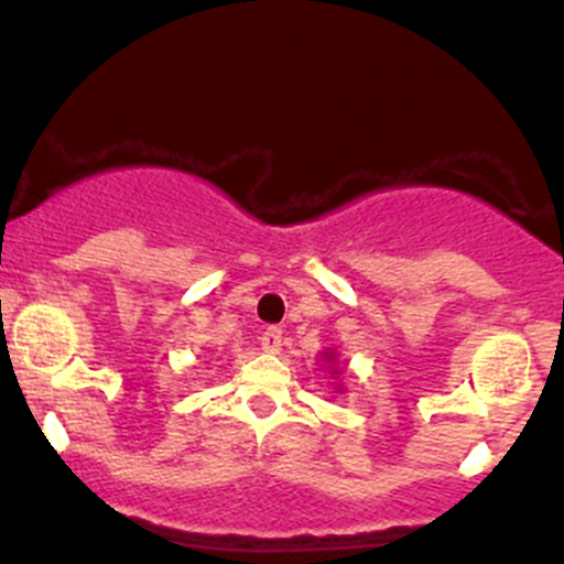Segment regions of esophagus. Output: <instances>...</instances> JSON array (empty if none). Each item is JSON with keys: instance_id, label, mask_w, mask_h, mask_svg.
<instances>
[{"instance_id": "34e87169", "label": "esophagus", "mask_w": 564, "mask_h": 564, "mask_svg": "<svg viewBox=\"0 0 564 564\" xmlns=\"http://www.w3.org/2000/svg\"><path fill=\"white\" fill-rule=\"evenodd\" d=\"M283 346V329L281 327H267L261 333V349L264 351H281Z\"/></svg>"}]
</instances>
